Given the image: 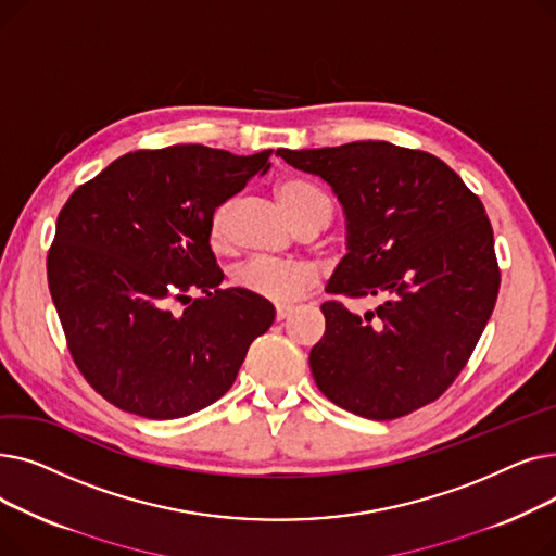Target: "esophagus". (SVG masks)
Masks as SVG:
<instances>
[{
  "label": "esophagus",
  "instance_id": "34e87169",
  "mask_svg": "<svg viewBox=\"0 0 556 556\" xmlns=\"http://www.w3.org/2000/svg\"><path fill=\"white\" fill-rule=\"evenodd\" d=\"M295 311V306H290V304H277V308H275V315H277V323H281V319H286L290 313Z\"/></svg>",
  "mask_w": 556,
  "mask_h": 556
}]
</instances>
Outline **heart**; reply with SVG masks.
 Listing matches in <instances>:
<instances>
[{"instance_id":"heart-1","label":"heart","mask_w":556,"mask_h":556,"mask_svg":"<svg viewBox=\"0 0 556 556\" xmlns=\"http://www.w3.org/2000/svg\"><path fill=\"white\" fill-rule=\"evenodd\" d=\"M279 200L283 202L286 212L300 227L331 218V202L327 193L306 180H283L277 187ZM227 218L229 202L218 204L210 218V241L214 248H223L227 241ZM315 270L304 261L290 258H273V256H250L239 263L231 273V283L252 293L261 300L286 304L295 302L306 295L315 283Z\"/></svg>"}]
</instances>
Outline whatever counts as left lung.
Segmentation results:
<instances>
[{
	"mask_svg": "<svg viewBox=\"0 0 556 556\" xmlns=\"http://www.w3.org/2000/svg\"><path fill=\"white\" fill-rule=\"evenodd\" d=\"M342 202L349 252L327 293L383 304L356 315L323 304L327 331L311 371L329 401L388 421L440 399L469 363L501 288L480 198L426 151L390 141L277 151Z\"/></svg>",
	"mask_w": 556,
	"mask_h": 556,
	"instance_id": "1",
	"label": "left lung"
}]
</instances>
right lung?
<instances>
[{
    "label": "right lung",
    "mask_w": 556,
    "mask_h": 556,
    "mask_svg": "<svg viewBox=\"0 0 556 556\" xmlns=\"http://www.w3.org/2000/svg\"><path fill=\"white\" fill-rule=\"evenodd\" d=\"M270 155L141 149L80 185L58 214L51 300L78 371L119 410L146 419L202 410L270 329L273 304L220 288L210 245L214 210L266 173Z\"/></svg>",
    "instance_id": "right-lung-1"
}]
</instances>
